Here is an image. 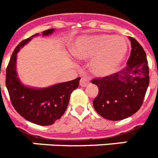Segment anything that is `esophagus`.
<instances>
[{
  "label": "esophagus",
  "mask_w": 158,
  "mask_h": 158,
  "mask_svg": "<svg viewBox=\"0 0 158 158\" xmlns=\"http://www.w3.org/2000/svg\"><path fill=\"white\" fill-rule=\"evenodd\" d=\"M89 84V81L85 77H82L80 81V85L82 86V87H86Z\"/></svg>",
  "instance_id": "34e87169"
}]
</instances>
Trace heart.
Returning a JSON list of instances; mask_svg holds the SVG:
<instances>
[{"mask_svg":"<svg viewBox=\"0 0 158 158\" xmlns=\"http://www.w3.org/2000/svg\"><path fill=\"white\" fill-rule=\"evenodd\" d=\"M127 50L128 44L125 39L108 34L79 37L71 46V52L77 58H92L89 69L100 77L114 73L123 61Z\"/></svg>","mask_w":158,"mask_h":158,"instance_id":"heart-1","label":"heart"}]
</instances>
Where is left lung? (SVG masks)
I'll return each mask as SVG.
<instances>
[{
    "mask_svg": "<svg viewBox=\"0 0 158 158\" xmlns=\"http://www.w3.org/2000/svg\"><path fill=\"white\" fill-rule=\"evenodd\" d=\"M132 50L125 68L110 76L91 81L99 93L93 105L99 115L120 121L137 113L143 103L149 84V66L143 48L129 37Z\"/></svg>",
    "mask_w": 158,
    "mask_h": 158,
    "instance_id": "8db88e82",
    "label": "left lung"
}]
</instances>
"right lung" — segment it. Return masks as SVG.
<instances>
[{
    "mask_svg": "<svg viewBox=\"0 0 158 158\" xmlns=\"http://www.w3.org/2000/svg\"><path fill=\"white\" fill-rule=\"evenodd\" d=\"M54 29L43 31L42 36H48ZM38 33L22 40L16 47L6 69L5 84L12 105L21 117L39 125H50L60 119L65 112L70 95L79 85L81 77L48 86L33 88L23 85L17 73V55L19 50Z\"/></svg>",
    "mask_w": 158,
    "mask_h": 158,
    "instance_id": "obj_1",
    "label": "right lung"
}]
</instances>
